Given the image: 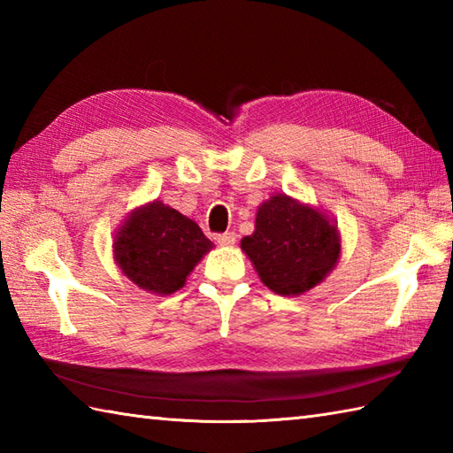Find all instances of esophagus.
<instances>
[{"label":"esophagus","mask_w":453,"mask_h":453,"mask_svg":"<svg viewBox=\"0 0 453 453\" xmlns=\"http://www.w3.org/2000/svg\"><path fill=\"white\" fill-rule=\"evenodd\" d=\"M235 239H237V235L234 232H226V234H218L216 235V242L219 245H234Z\"/></svg>","instance_id":"esophagus-1"}]
</instances>
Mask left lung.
Returning <instances> with one entry per match:
<instances>
[{"label":"left lung","instance_id":"8db88e82","mask_svg":"<svg viewBox=\"0 0 453 453\" xmlns=\"http://www.w3.org/2000/svg\"><path fill=\"white\" fill-rule=\"evenodd\" d=\"M265 286L282 296L303 294L339 261L336 227L317 210L276 195L258 208L255 234L242 239Z\"/></svg>","mask_w":453,"mask_h":453}]
</instances>
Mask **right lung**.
I'll return each instance as SVG.
<instances>
[{
	"label": "right lung",
	"instance_id": "add662e5",
	"mask_svg": "<svg viewBox=\"0 0 453 453\" xmlns=\"http://www.w3.org/2000/svg\"><path fill=\"white\" fill-rule=\"evenodd\" d=\"M210 249L211 242L195 221L161 202H151L120 226L114 258L143 290L173 294Z\"/></svg>",
	"mask_w": 453,
	"mask_h": 453
}]
</instances>
